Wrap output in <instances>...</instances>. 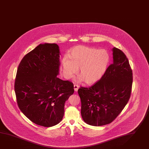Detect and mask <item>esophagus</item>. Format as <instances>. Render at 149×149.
<instances>
[{
	"instance_id": "obj_1",
	"label": "esophagus",
	"mask_w": 149,
	"mask_h": 149,
	"mask_svg": "<svg viewBox=\"0 0 149 149\" xmlns=\"http://www.w3.org/2000/svg\"><path fill=\"white\" fill-rule=\"evenodd\" d=\"M79 88V86H77V85H76V84L74 85V91H78Z\"/></svg>"
}]
</instances>
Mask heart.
<instances>
[{
    "label": "heart",
    "instance_id": "1",
    "mask_svg": "<svg viewBox=\"0 0 149 149\" xmlns=\"http://www.w3.org/2000/svg\"><path fill=\"white\" fill-rule=\"evenodd\" d=\"M110 61L108 51L84 46H77L61 59L63 73L66 79L72 78L78 71L79 80L87 84L97 82L105 74Z\"/></svg>",
    "mask_w": 149,
    "mask_h": 149
}]
</instances>
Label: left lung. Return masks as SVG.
<instances>
[{"label":"left lung","instance_id":"obj_1","mask_svg":"<svg viewBox=\"0 0 149 149\" xmlns=\"http://www.w3.org/2000/svg\"><path fill=\"white\" fill-rule=\"evenodd\" d=\"M113 63L101 79L89 88L78 90L81 116L91 125L101 126L113 122L130 97L132 71L126 55L113 48Z\"/></svg>","mask_w":149,"mask_h":149}]
</instances>
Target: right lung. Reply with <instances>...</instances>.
<instances>
[{"label": "right lung", "mask_w": 149, "mask_h": 149, "mask_svg": "<svg viewBox=\"0 0 149 149\" xmlns=\"http://www.w3.org/2000/svg\"><path fill=\"white\" fill-rule=\"evenodd\" d=\"M60 49L55 44H40L19 63L15 91L20 110L34 123L51 127L61 121L65 103L74 85L58 78Z\"/></svg>", "instance_id": "1"}]
</instances>
